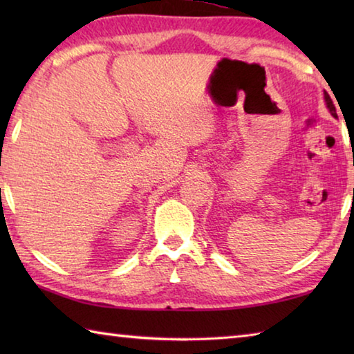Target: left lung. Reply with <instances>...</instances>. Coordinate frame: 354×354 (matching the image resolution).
<instances>
[{"mask_svg": "<svg viewBox=\"0 0 354 354\" xmlns=\"http://www.w3.org/2000/svg\"><path fill=\"white\" fill-rule=\"evenodd\" d=\"M325 101H326V106H328L329 112H331V115H333V117H337V113H335V107H334L333 101H331V98H329V95H328L326 92H325Z\"/></svg>", "mask_w": 354, "mask_h": 354, "instance_id": "1", "label": "left lung"}]
</instances>
